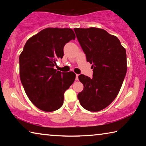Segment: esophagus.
Returning <instances> with one entry per match:
<instances>
[{"mask_svg": "<svg viewBox=\"0 0 146 146\" xmlns=\"http://www.w3.org/2000/svg\"><path fill=\"white\" fill-rule=\"evenodd\" d=\"M75 79H76V80H78V74H76V78H75Z\"/></svg>", "mask_w": 146, "mask_h": 146, "instance_id": "1", "label": "esophagus"}]
</instances>
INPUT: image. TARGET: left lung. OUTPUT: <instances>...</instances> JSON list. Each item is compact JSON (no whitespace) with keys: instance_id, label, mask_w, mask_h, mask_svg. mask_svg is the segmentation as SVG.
I'll use <instances>...</instances> for the list:
<instances>
[{"instance_id":"8db88e82","label":"left lung","mask_w":146,"mask_h":146,"mask_svg":"<svg viewBox=\"0 0 146 146\" xmlns=\"http://www.w3.org/2000/svg\"><path fill=\"white\" fill-rule=\"evenodd\" d=\"M76 38L92 64L93 78L78 76L84 90L77 97L90 111H99L117 97L127 72L125 49L117 36L97 28H75Z\"/></svg>"}]
</instances>
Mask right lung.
Here are the masks:
<instances>
[{"label":"right lung","mask_w":146,"mask_h":146,"mask_svg":"<svg viewBox=\"0 0 146 146\" xmlns=\"http://www.w3.org/2000/svg\"><path fill=\"white\" fill-rule=\"evenodd\" d=\"M75 35L70 28L44 29L27 40L19 56L20 78L29 99L46 112L63 104L64 93L75 81L73 71L54 69L64 56V47Z\"/></svg>","instance_id":"1"}]
</instances>
